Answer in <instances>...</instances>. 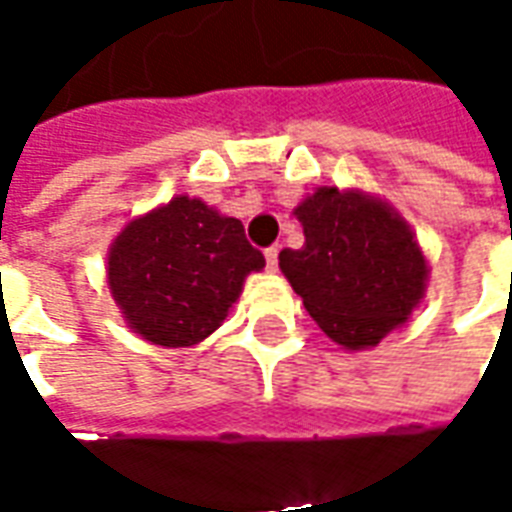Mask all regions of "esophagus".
I'll list each match as a JSON object with an SVG mask.
<instances>
[{
	"mask_svg": "<svg viewBox=\"0 0 512 512\" xmlns=\"http://www.w3.org/2000/svg\"><path fill=\"white\" fill-rule=\"evenodd\" d=\"M279 257V246H268L266 249V266H268V271H277V260Z\"/></svg>",
	"mask_w": 512,
	"mask_h": 512,
	"instance_id": "obj_1",
	"label": "esophagus"
}]
</instances>
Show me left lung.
<instances>
[{"mask_svg":"<svg viewBox=\"0 0 512 512\" xmlns=\"http://www.w3.org/2000/svg\"><path fill=\"white\" fill-rule=\"evenodd\" d=\"M296 219L304 246L282 249L279 268L334 343L365 351L408 321L425 296L428 260L395 208L321 186Z\"/></svg>","mask_w":512,"mask_h":512,"instance_id":"left-lung-1","label":"left lung"}]
</instances>
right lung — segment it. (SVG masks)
<instances>
[{
  "label": "right lung",
  "mask_w": 512,
  "mask_h": 512,
  "mask_svg": "<svg viewBox=\"0 0 512 512\" xmlns=\"http://www.w3.org/2000/svg\"><path fill=\"white\" fill-rule=\"evenodd\" d=\"M263 266L244 224L180 194L117 235L106 279L142 340L186 348L222 326L244 279Z\"/></svg>",
  "instance_id": "add662e5"
}]
</instances>
